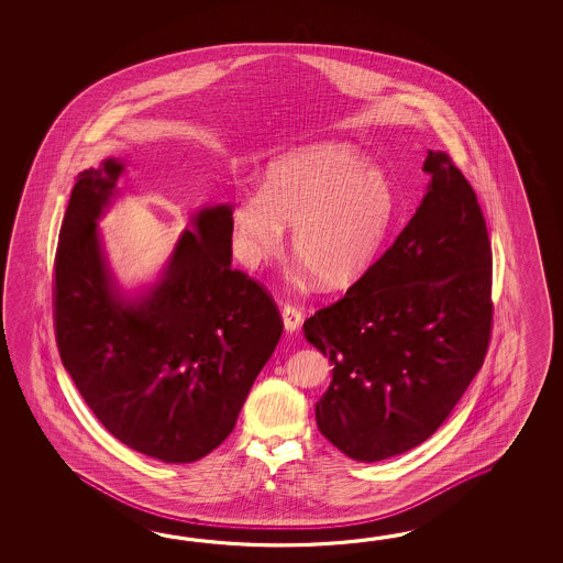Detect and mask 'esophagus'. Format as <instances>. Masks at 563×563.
<instances>
[{
    "label": "esophagus",
    "instance_id": "esophagus-1",
    "mask_svg": "<svg viewBox=\"0 0 563 563\" xmlns=\"http://www.w3.org/2000/svg\"><path fill=\"white\" fill-rule=\"evenodd\" d=\"M282 318H284V328L286 332H298L301 320H303V313L299 310L298 306H291V303H284L282 308Z\"/></svg>",
    "mask_w": 563,
    "mask_h": 563
}]
</instances>
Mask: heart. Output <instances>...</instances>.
Masks as SVG:
<instances>
[{
  "label": "heart",
  "mask_w": 563,
  "mask_h": 563,
  "mask_svg": "<svg viewBox=\"0 0 563 563\" xmlns=\"http://www.w3.org/2000/svg\"><path fill=\"white\" fill-rule=\"evenodd\" d=\"M395 216V191L380 168L346 144L320 143L279 156L260 191L231 207V245L241 264L276 257L284 228L291 253L323 289H344L366 276Z\"/></svg>",
  "instance_id": "obj_1"
}]
</instances>
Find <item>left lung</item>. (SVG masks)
<instances>
[{
	"instance_id": "8db88e82",
	"label": "left lung",
	"mask_w": 563,
	"mask_h": 563,
	"mask_svg": "<svg viewBox=\"0 0 563 563\" xmlns=\"http://www.w3.org/2000/svg\"><path fill=\"white\" fill-rule=\"evenodd\" d=\"M417 213L346 296L303 322L332 383L318 429L374 463L424 443L453 412L487 354L493 320L487 225L463 173L429 151Z\"/></svg>"
}]
</instances>
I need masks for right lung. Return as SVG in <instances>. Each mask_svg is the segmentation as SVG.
I'll return each mask as SVG.
<instances>
[{"instance_id": "1", "label": "right lung", "mask_w": 563, "mask_h": 563, "mask_svg": "<svg viewBox=\"0 0 563 563\" xmlns=\"http://www.w3.org/2000/svg\"><path fill=\"white\" fill-rule=\"evenodd\" d=\"M122 173V161L104 158L74 185L56 252V342L112 437L192 463L233 431L284 322L264 287L231 267V205L197 211L155 284L122 291L98 229Z\"/></svg>"}]
</instances>
